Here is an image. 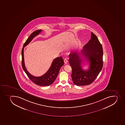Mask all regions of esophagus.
<instances>
[{
	"label": "esophagus",
	"mask_w": 125,
	"mask_h": 125,
	"mask_svg": "<svg viewBox=\"0 0 125 125\" xmlns=\"http://www.w3.org/2000/svg\"><path fill=\"white\" fill-rule=\"evenodd\" d=\"M64 63H65V64H67V63H68V61L66 59H65L64 60Z\"/></svg>",
	"instance_id": "obj_1"
}]
</instances>
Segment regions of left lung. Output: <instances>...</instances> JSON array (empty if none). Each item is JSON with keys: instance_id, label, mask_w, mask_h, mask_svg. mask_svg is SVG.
I'll use <instances>...</instances> for the list:
<instances>
[{"instance_id": "8db88e82", "label": "left lung", "mask_w": 125, "mask_h": 125, "mask_svg": "<svg viewBox=\"0 0 125 125\" xmlns=\"http://www.w3.org/2000/svg\"><path fill=\"white\" fill-rule=\"evenodd\" d=\"M81 55L89 63L87 70H83L81 67L83 60ZM103 55L102 44L96 35L92 32L91 39L83 46L81 53L74 52L69 55V63L72 68V79L74 84L87 85L94 81L102 68Z\"/></svg>"}]
</instances>
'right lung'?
I'll list each match as a JSON object with an SVG mask.
<instances>
[{"instance_id":"right-lung-1","label":"right lung","mask_w":125,"mask_h":125,"mask_svg":"<svg viewBox=\"0 0 125 125\" xmlns=\"http://www.w3.org/2000/svg\"><path fill=\"white\" fill-rule=\"evenodd\" d=\"M42 30H38L33 32L27 38L23 46L22 50V66L23 70L27 74L29 79L35 84L42 86H48L52 84L56 79L58 75L61 67L64 64L62 57H57L52 62L51 66L46 73L39 77H36L31 75L27 71L25 68L24 59V48L32 40L38 35L39 34Z\"/></svg>"}]
</instances>
